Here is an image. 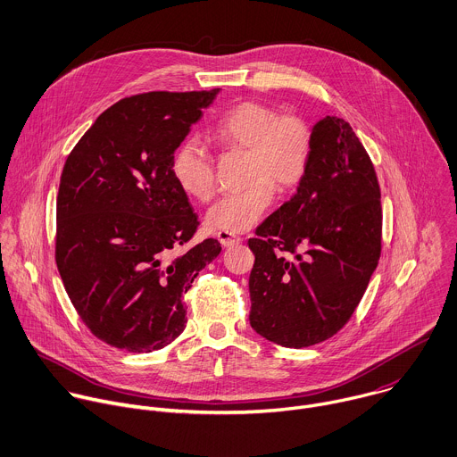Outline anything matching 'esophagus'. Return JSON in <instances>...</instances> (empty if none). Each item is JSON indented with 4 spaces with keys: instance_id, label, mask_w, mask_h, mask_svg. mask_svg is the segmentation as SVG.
I'll list each match as a JSON object with an SVG mask.
<instances>
[{
    "instance_id": "obj_1",
    "label": "esophagus",
    "mask_w": 457,
    "mask_h": 457,
    "mask_svg": "<svg viewBox=\"0 0 457 457\" xmlns=\"http://www.w3.org/2000/svg\"><path fill=\"white\" fill-rule=\"evenodd\" d=\"M218 239H220V243L223 246H236V245H239L243 241L239 236H236L232 232H218Z\"/></svg>"
}]
</instances>
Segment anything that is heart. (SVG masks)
<instances>
[{
    "instance_id": "b5f03b06",
    "label": "heart",
    "mask_w": 457,
    "mask_h": 457,
    "mask_svg": "<svg viewBox=\"0 0 457 457\" xmlns=\"http://www.w3.org/2000/svg\"><path fill=\"white\" fill-rule=\"evenodd\" d=\"M212 141L225 150H246L245 189L221 196L207 212V227L214 232H243L268 211L278 189L298 186L311 162L312 130L298 114H278L261 102H241L228 109L212 129ZM170 171L179 187L196 198L209 200L216 191V171L204 146L187 139L171 155Z\"/></svg>"
}]
</instances>
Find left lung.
<instances>
[{"instance_id":"1","label":"left lung","mask_w":457,"mask_h":457,"mask_svg":"<svg viewBox=\"0 0 457 457\" xmlns=\"http://www.w3.org/2000/svg\"><path fill=\"white\" fill-rule=\"evenodd\" d=\"M248 239L250 325L287 346L318 345L359 305L382 248L380 187L352 127L327 116L312 129L296 193Z\"/></svg>"}]
</instances>
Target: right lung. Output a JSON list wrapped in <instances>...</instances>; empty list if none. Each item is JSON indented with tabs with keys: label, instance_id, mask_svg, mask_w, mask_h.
<instances>
[{
	"label": "right lung",
	"instance_id": "obj_1",
	"mask_svg": "<svg viewBox=\"0 0 457 457\" xmlns=\"http://www.w3.org/2000/svg\"><path fill=\"white\" fill-rule=\"evenodd\" d=\"M220 89L152 91L120 100L66 159L55 261L86 327L104 343L148 353L186 328L184 296L221 252L189 245L200 221L170 171L171 155Z\"/></svg>",
	"mask_w": 457,
	"mask_h": 457
}]
</instances>
